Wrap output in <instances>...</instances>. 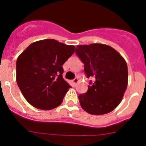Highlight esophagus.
<instances>
[{
  "mask_svg": "<svg viewBox=\"0 0 146 146\" xmlns=\"http://www.w3.org/2000/svg\"><path fill=\"white\" fill-rule=\"evenodd\" d=\"M78 81H79V80L78 78H75L73 80V82L74 84H77L78 82Z\"/></svg>",
  "mask_w": 146,
  "mask_h": 146,
  "instance_id": "34e87169",
  "label": "esophagus"
}]
</instances>
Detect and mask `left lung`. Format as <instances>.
I'll use <instances>...</instances> for the list:
<instances>
[{"instance_id":"1","label":"left lung","mask_w":146,"mask_h":146,"mask_svg":"<svg viewBox=\"0 0 146 146\" xmlns=\"http://www.w3.org/2000/svg\"><path fill=\"white\" fill-rule=\"evenodd\" d=\"M76 53L84 64L87 78L92 77L86 93L78 96L80 106L92 115L113 111L122 100L128 85L126 61L117 51L103 44L78 45Z\"/></svg>"}]
</instances>
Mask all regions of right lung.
Segmentation results:
<instances>
[{
    "label": "right lung",
    "instance_id": "obj_1",
    "mask_svg": "<svg viewBox=\"0 0 146 146\" xmlns=\"http://www.w3.org/2000/svg\"><path fill=\"white\" fill-rule=\"evenodd\" d=\"M74 46L55 39L31 44L16 62V80L24 98L37 109L58 107L71 88L63 78L62 66L74 53Z\"/></svg>",
    "mask_w": 146,
    "mask_h": 146
}]
</instances>
